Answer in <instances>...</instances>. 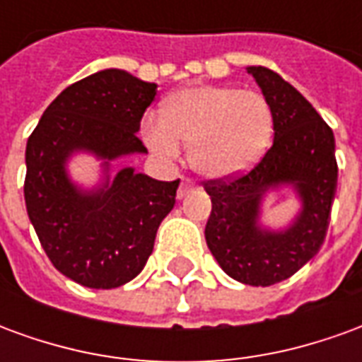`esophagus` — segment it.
Here are the masks:
<instances>
[{
	"label": "esophagus",
	"instance_id": "esophagus-1",
	"mask_svg": "<svg viewBox=\"0 0 362 362\" xmlns=\"http://www.w3.org/2000/svg\"><path fill=\"white\" fill-rule=\"evenodd\" d=\"M196 188V184L189 180V178H184L180 184V188H178V199H182V197H186L192 192V189Z\"/></svg>",
	"mask_w": 362,
	"mask_h": 362
}]
</instances>
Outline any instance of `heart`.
<instances>
[{"instance_id": "heart-1", "label": "heart", "mask_w": 362, "mask_h": 362, "mask_svg": "<svg viewBox=\"0 0 362 362\" xmlns=\"http://www.w3.org/2000/svg\"><path fill=\"white\" fill-rule=\"evenodd\" d=\"M273 114L264 96L230 87H189L168 98L163 116L143 119V139L165 158L189 145V163L205 178L250 168L266 151Z\"/></svg>"}]
</instances>
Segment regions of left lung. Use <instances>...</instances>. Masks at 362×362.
<instances>
[{
  "label": "left lung",
  "mask_w": 362,
  "mask_h": 362,
  "mask_svg": "<svg viewBox=\"0 0 362 362\" xmlns=\"http://www.w3.org/2000/svg\"><path fill=\"white\" fill-rule=\"evenodd\" d=\"M273 114V145L248 174L211 180V215L205 240L228 277L252 287H269L295 275L318 254L326 238L337 163L332 127L306 98L279 74L248 67ZM287 185L301 209L293 223L273 231L261 225V204L267 191Z\"/></svg>",
  "instance_id": "obj_1"
}]
</instances>
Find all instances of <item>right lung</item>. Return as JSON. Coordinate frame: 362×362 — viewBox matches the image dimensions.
I'll use <instances>...</instances> for the list:
<instances>
[{
  "label": "right lung",
  "instance_id": "1",
  "mask_svg": "<svg viewBox=\"0 0 362 362\" xmlns=\"http://www.w3.org/2000/svg\"><path fill=\"white\" fill-rule=\"evenodd\" d=\"M157 85L124 69H103L69 85L44 110L27 141L25 204L54 267L89 288H116L147 264L158 225L176 204L180 180L160 182L110 163L147 153L137 137ZM75 152L103 160V182L90 190L66 173Z\"/></svg>",
  "mask_w": 362,
  "mask_h": 362
}]
</instances>
